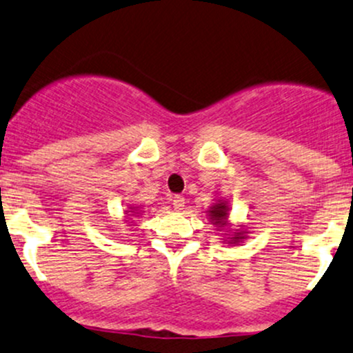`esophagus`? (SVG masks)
<instances>
[{
	"instance_id": "esophagus-1",
	"label": "esophagus",
	"mask_w": 353,
	"mask_h": 353,
	"mask_svg": "<svg viewBox=\"0 0 353 353\" xmlns=\"http://www.w3.org/2000/svg\"><path fill=\"white\" fill-rule=\"evenodd\" d=\"M172 206L176 211H181V209H184V206H185V199L183 196H174Z\"/></svg>"
}]
</instances>
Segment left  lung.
<instances>
[{"instance_id": "obj_1", "label": "left lung", "mask_w": 353, "mask_h": 353, "mask_svg": "<svg viewBox=\"0 0 353 353\" xmlns=\"http://www.w3.org/2000/svg\"><path fill=\"white\" fill-rule=\"evenodd\" d=\"M226 216H228V208L224 206V203H219V204H214V206L211 208V219L214 221V224H226ZM238 239H241V236L239 234H234L233 241L236 243Z\"/></svg>"}]
</instances>
